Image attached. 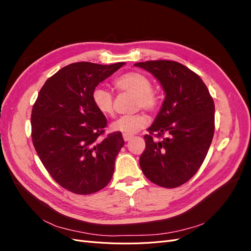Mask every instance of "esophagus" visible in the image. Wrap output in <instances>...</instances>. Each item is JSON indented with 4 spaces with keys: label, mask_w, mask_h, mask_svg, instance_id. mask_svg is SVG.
<instances>
[{
    "label": "esophagus",
    "mask_w": 251,
    "mask_h": 251,
    "mask_svg": "<svg viewBox=\"0 0 251 251\" xmlns=\"http://www.w3.org/2000/svg\"><path fill=\"white\" fill-rule=\"evenodd\" d=\"M123 137H124V140H125V141H128V140H130V139L132 138V135L124 134V135H123Z\"/></svg>",
    "instance_id": "obj_1"
}]
</instances>
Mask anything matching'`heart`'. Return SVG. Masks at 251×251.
Segmentation results:
<instances>
[{
	"label": "heart",
	"instance_id": "b5f03b06",
	"mask_svg": "<svg viewBox=\"0 0 251 251\" xmlns=\"http://www.w3.org/2000/svg\"><path fill=\"white\" fill-rule=\"evenodd\" d=\"M118 91L135 95L134 109H143L151 112L157 109L159 98L151 88V81L146 74L137 71L126 72L114 80ZM92 102L96 110L104 116H111L114 112V95L108 89L98 86L92 91ZM147 119L142 113L123 115L113 121L111 128L114 132L132 135L146 126Z\"/></svg>",
	"mask_w": 251,
	"mask_h": 251
}]
</instances>
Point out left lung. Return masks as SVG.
<instances>
[{"instance_id": "obj_1", "label": "left lung", "mask_w": 251, "mask_h": 251, "mask_svg": "<svg viewBox=\"0 0 251 251\" xmlns=\"http://www.w3.org/2000/svg\"><path fill=\"white\" fill-rule=\"evenodd\" d=\"M134 66L153 74L165 92L144 136L140 168L153 183L178 187L198 172L207 155L215 132L214 100L199 75L180 63L160 59Z\"/></svg>"}]
</instances>
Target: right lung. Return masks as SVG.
Segmentation results:
<instances>
[{
	"instance_id": "right-lung-1",
	"label": "right lung",
	"mask_w": 251,
	"mask_h": 251,
	"mask_svg": "<svg viewBox=\"0 0 251 251\" xmlns=\"http://www.w3.org/2000/svg\"><path fill=\"white\" fill-rule=\"evenodd\" d=\"M126 63L68 65L42 87L31 113V137L45 169L77 195L100 191L112 179L125 141L119 132L101 137L107 118L92 102V91Z\"/></svg>"
}]
</instances>
